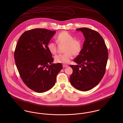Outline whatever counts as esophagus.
<instances>
[{
    "mask_svg": "<svg viewBox=\"0 0 123 123\" xmlns=\"http://www.w3.org/2000/svg\"><path fill=\"white\" fill-rule=\"evenodd\" d=\"M62 66H63V67L64 68H65V67H67L68 66V65H66V64H63Z\"/></svg>",
    "mask_w": 123,
    "mask_h": 123,
    "instance_id": "esophagus-1",
    "label": "esophagus"
}]
</instances>
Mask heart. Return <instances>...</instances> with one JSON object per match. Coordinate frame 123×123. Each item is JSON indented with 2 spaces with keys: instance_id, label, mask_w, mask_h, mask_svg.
Masks as SVG:
<instances>
[{
  "instance_id": "obj_1",
  "label": "heart",
  "mask_w": 123,
  "mask_h": 123,
  "mask_svg": "<svg viewBox=\"0 0 123 123\" xmlns=\"http://www.w3.org/2000/svg\"><path fill=\"white\" fill-rule=\"evenodd\" d=\"M57 43L60 45H65L64 53L55 56L56 62L63 64L68 63L73 59L74 55H78L82 50V44L80 40L74 39V37L68 32L63 31L60 33L56 37ZM47 47L50 53L55 55L57 53V46L56 43L51 42Z\"/></svg>"
}]
</instances>
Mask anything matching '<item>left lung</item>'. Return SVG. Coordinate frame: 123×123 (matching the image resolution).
<instances>
[{
    "mask_svg": "<svg viewBox=\"0 0 123 123\" xmlns=\"http://www.w3.org/2000/svg\"><path fill=\"white\" fill-rule=\"evenodd\" d=\"M83 33L85 41L83 48L70 65L73 72L70 78L71 85L80 91L96 87L103 78L106 70L108 50L105 41L96 31L83 27L76 29Z\"/></svg>",
    "mask_w": 123,
    "mask_h": 123,
    "instance_id": "8db88e82",
    "label": "left lung"
}]
</instances>
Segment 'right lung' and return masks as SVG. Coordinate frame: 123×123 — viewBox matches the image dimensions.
I'll list each match as a JSON object with an SVG mask.
<instances>
[{
	"mask_svg": "<svg viewBox=\"0 0 123 123\" xmlns=\"http://www.w3.org/2000/svg\"><path fill=\"white\" fill-rule=\"evenodd\" d=\"M44 28H35L20 37L14 52L20 76L27 87L38 93L48 91L55 83L61 63H53L47 45L55 33Z\"/></svg>",
	"mask_w": 123,
	"mask_h": 123,
	"instance_id": "add662e5",
	"label": "right lung"
}]
</instances>
